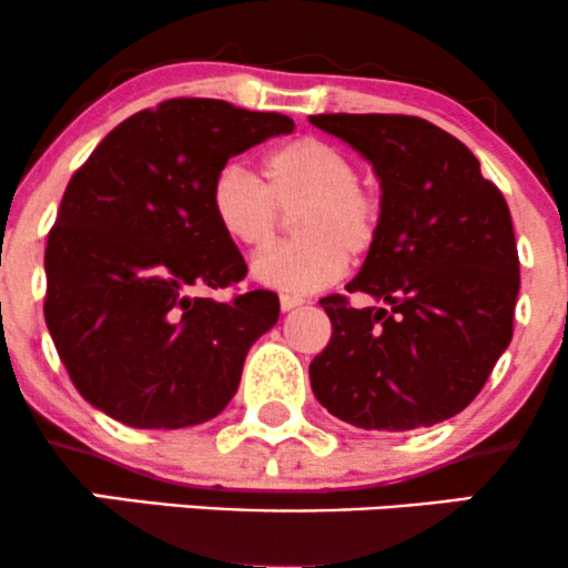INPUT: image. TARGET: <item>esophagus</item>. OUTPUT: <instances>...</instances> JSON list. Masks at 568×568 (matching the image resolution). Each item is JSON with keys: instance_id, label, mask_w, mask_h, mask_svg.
Returning a JSON list of instances; mask_svg holds the SVG:
<instances>
[{"instance_id": "1", "label": "esophagus", "mask_w": 568, "mask_h": 568, "mask_svg": "<svg viewBox=\"0 0 568 568\" xmlns=\"http://www.w3.org/2000/svg\"><path fill=\"white\" fill-rule=\"evenodd\" d=\"M302 304H304V298L293 296V293H283V296H280V306H283V312L296 310V306H302Z\"/></svg>"}]
</instances>
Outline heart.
Listing matches in <instances>:
<instances>
[{
    "label": "heart",
    "mask_w": 568,
    "mask_h": 568,
    "mask_svg": "<svg viewBox=\"0 0 568 568\" xmlns=\"http://www.w3.org/2000/svg\"><path fill=\"white\" fill-rule=\"evenodd\" d=\"M264 184L243 165H224L211 184V207L234 245L264 253L285 216L298 240L266 253L253 275L280 291L312 293L336 283L349 258L368 256L379 234V202L357 184V168L321 139H296L262 162Z\"/></svg>",
    "instance_id": "b5f03b06"
}]
</instances>
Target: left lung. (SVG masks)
Listing matches in <instances>:
<instances>
[{"instance_id": "8db88e82", "label": "left lung", "mask_w": 568, "mask_h": 568, "mask_svg": "<svg viewBox=\"0 0 568 568\" xmlns=\"http://www.w3.org/2000/svg\"><path fill=\"white\" fill-rule=\"evenodd\" d=\"M382 186L379 234L349 293L321 298L328 347L310 363L321 406L363 429L433 427L484 389L513 338L520 270L510 207L470 149L406 114H315Z\"/></svg>"}]
</instances>
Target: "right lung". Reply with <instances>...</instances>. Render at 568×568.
Listing matches in <instances>:
<instances>
[{
  "label": "right lung",
  "mask_w": 568,
  "mask_h": 568,
  "mask_svg": "<svg viewBox=\"0 0 568 568\" xmlns=\"http://www.w3.org/2000/svg\"><path fill=\"white\" fill-rule=\"evenodd\" d=\"M293 120L216 98H171L128 116L71 175L44 247V321L77 393L139 429L202 425L237 393L277 293L200 291L247 275L211 184L234 154Z\"/></svg>",
  "instance_id": "1"
}]
</instances>
